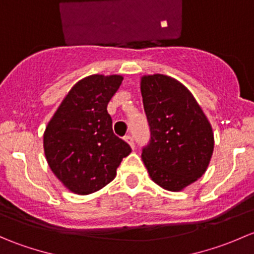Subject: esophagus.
<instances>
[{"label":"esophagus","mask_w":254,"mask_h":254,"mask_svg":"<svg viewBox=\"0 0 254 254\" xmlns=\"http://www.w3.org/2000/svg\"><path fill=\"white\" fill-rule=\"evenodd\" d=\"M124 140L127 141V143H129L130 146H131V148L135 147V143H134V139H132L131 135H125L124 136Z\"/></svg>","instance_id":"1"}]
</instances>
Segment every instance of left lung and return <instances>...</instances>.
Returning a JSON list of instances; mask_svg holds the SVG:
<instances>
[{"instance_id":"8db88e82","label":"left lung","mask_w":254,"mask_h":254,"mask_svg":"<svg viewBox=\"0 0 254 254\" xmlns=\"http://www.w3.org/2000/svg\"><path fill=\"white\" fill-rule=\"evenodd\" d=\"M141 96L151 140L141 158L150 178L161 188L181 191L205 173L214 132L188 88L167 75H143Z\"/></svg>"}]
</instances>
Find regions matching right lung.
Masks as SVG:
<instances>
[{
  "mask_svg": "<svg viewBox=\"0 0 254 254\" xmlns=\"http://www.w3.org/2000/svg\"><path fill=\"white\" fill-rule=\"evenodd\" d=\"M122 81L120 75L79 79L45 127L43 143L49 167L72 193L87 195L106 187L131 152L114 135L107 112Z\"/></svg>",
  "mask_w": 254,
  "mask_h": 254,
  "instance_id": "right-lung-1",
  "label": "right lung"
}]
</instances>
